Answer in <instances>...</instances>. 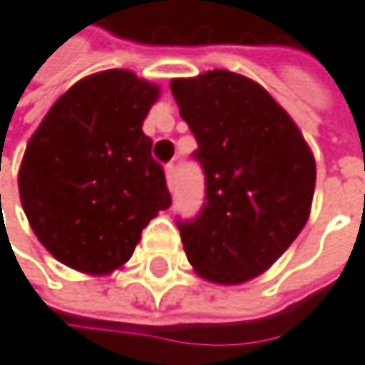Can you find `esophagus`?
Segmentation results:
<instances>
[{"label":"esophagus","instance_id":"34e87169","mask_svg":"<svg viewBox=\"0 0 365 365\" xmlns=\"http://www.w3.org/2000/svg\"><path fill=\"white\" fill-rule=\"evenodd\" d=\"M165 182H168L170 189H174V182H176V168L174 165L165 168Z\"/></svg>","mask_w":365,"mask_h":365}]
</instances>
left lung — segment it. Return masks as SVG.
<instances>
[{
  "instance_id": "obj_1",
  "label": "left lung",
  "mask_w": 365,
  "mask_h": 365,
  "mask_svg": "<svg viewBox=\"0 0 365 365\" xmlns=\"http://www.w3.org/2000/svg\"><path fill=\"white\" fill-rule=\"evenodd\" d=\"M172 96L207 176L197 220L180 224L195 274L242 285L267 272L312 213L316 158L289 113L267 91L228 69L174 78Z\"/></svg>"
}]
</instances>
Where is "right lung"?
Segmentation results:
<instances>
[{"label": "right lung", "mask_w": 365, "mask_h": 365, "mask_svg": "<svg viewBox=\"0 0 365 365\" xmlns=\"http://www.w3.org/2000/svg\"><path fill=\"white\" fill-rule=\"evenodd\" d=\"M158 84L130 69L78 80L47 110L19 165V197L47 252L106 277L125 265L141 230L172 205L143 119Z\"/></svg>", "instance_id": "add662e5"}]
</instances>
